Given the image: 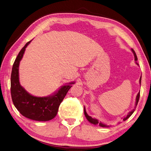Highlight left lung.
<instances>
[{
    "label": "left lung",
    "instance_id": "obj_1",
    "mask_svg": "<svg viewBox=\"0 0 151 151\" xmlns=\"http://www.w3.org/2000/svg\"><path fill=\"white\" fill-rule=\"evenodd\" d=\"M132 52H133V53H134V55L135 61H136L137 60H138V58H137V55H136V54L134 50L133 49H132ZM136 64L138 65V63H136ZM141 80H142V76H141V78H140V79H139V83H140V84H141ZM139 96H140V92H138V95H137V96H136V106H135V107H134V109L132 110H131V111H130V112H129L128 114H127V115L125 117V118H123V121H125V120H127V119H128V118H129V117L132 114L133 112H134V110H136V106H137V105H138V103L139 99ZM84 114H85V116H86V119H88V121L89 122L91 123L94 124V125H97V124H98V125H99L100 127H108V126H106V125H105V124H103V123H101V122H99L98 120H97L96 119L92 118L91 116H88V114H87V113H86V110H85V108H84Z\"/></svg>",
    "mask_w": 151,
    "mask_h": 151
}]
</instances>
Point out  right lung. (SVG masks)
<instances>
[{"label":"right lung","instance_id":"right-lung-1","mask_svg":"<svg viewBox=\"0 0 151 151\" xmlns=\"http://www.w3.org/2000/svg\"><path fill=\"white\" fill-rule=\"evenodd\" d=\"M31 41L28 42L21 49L13 63L11 74L12 98L13 105L22 116L35 121L46 122L55 118L60 104L72 87L70 85L74 82L63 86L58 92L49 97H35L26 92L20 85L19 66L25 49Z\"/></svg>","mask_w":151,"mask_h":151}]
</instances>
